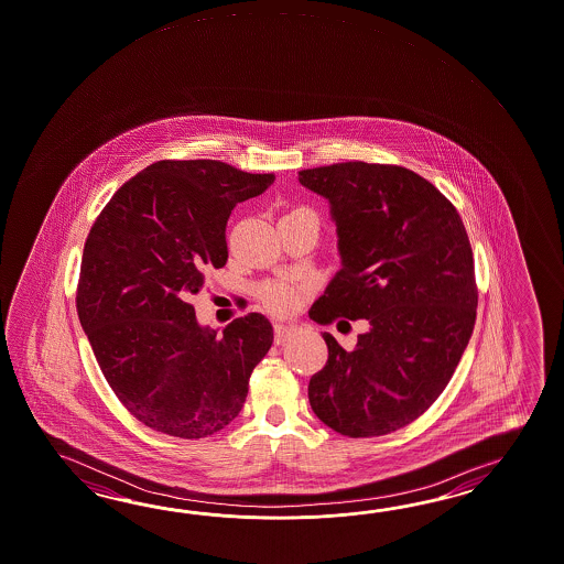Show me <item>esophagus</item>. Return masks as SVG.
Returning <instances> with one entry per match:
<instances>
[{
	"instance_id": "1",
	"label": "esophagus",
	"mask_w": 564,
	"mask_h": 564,
	"mask_svg": "<svg viewBox=\"0 0 564 564\" xmlns=\"http://www.w3.org/2000/svg\"><path fill=\"white\" fill-rule=\"evenodd\" d=\"M297 330L295 324H288V322H276L275 324V343L281 344L288 340L293 332Z\"/></svg>"
}]
</instances>
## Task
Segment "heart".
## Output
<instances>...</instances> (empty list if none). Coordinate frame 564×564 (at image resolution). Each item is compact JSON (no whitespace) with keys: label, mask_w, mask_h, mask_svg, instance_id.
<instances>
[{"label":"heart","mask_w":564,"mask_h":564,"mask_svg":"<svg viewBox=\"0 0 564 564\" xmlns=\"http://www.w3.org/2000/svg\"><path fill=\"white\" fill-rule=\"evenodd\" d=\"M305 291H307L305 283L293 281V279H281L262 288V303L273 314H289L302 303Z\"/></svg>","instance_id":"heart-1"}]
</instances>
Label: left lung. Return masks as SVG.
Returning <instances> with one entry per match:
<instances>
[{"label": "left lung", "mask_w": 564, "mask_h": 564, "mask_svg": "<svg viewBox=\"0 0 564 564\" xmlns=\"http://www.w3.org/2000/svg\"><path fill=\"white\" fill-rule=\"evenodd\" d=\"M330 202L343 269L310 317L367 319L355 350L324 332L310 379L317 417L350 438L391 434L440 398L477 317L475 261L456 207L410 169L362 161L300 171Z\"/></svg>", "instance_id": "1"}]
</instances>
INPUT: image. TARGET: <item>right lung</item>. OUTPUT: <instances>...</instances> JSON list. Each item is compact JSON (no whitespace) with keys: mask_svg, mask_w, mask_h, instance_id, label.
<instances>
[{"mask_svg":"<svg viewBox=\"0 0 564 564\" xmlns=\"http://www.w3.org/2000/svg\"><path fill=\"white\" fill-rule=\"evenodd\" d=\"M273 181L209 159L159 161L126 181L91 226L77 314L106 381L144 426L206 438L242 410L273 326L248 314L218 334L199 326L189 297L207 269L228 261L236 204Z\"/></svg>","mask_w":564,"mask_h":564,"instance_id":"right-lung-1","label":"right lung"}]
</instances>
